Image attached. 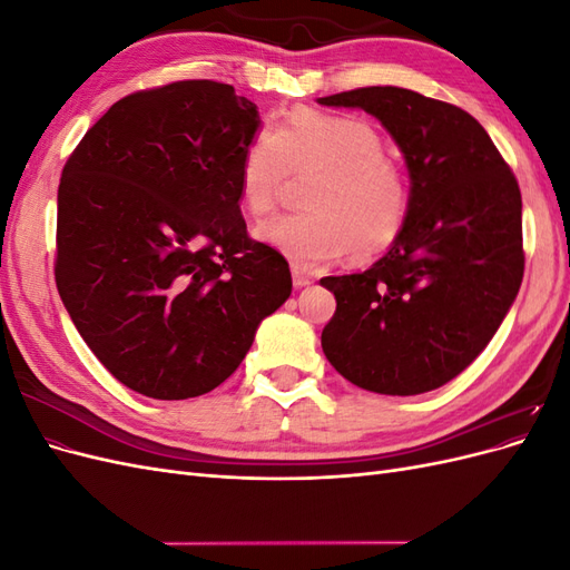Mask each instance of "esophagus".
Returning <instances> with one entry per match:
<instances>
[{"mask_svg": "<svg viewBox=\"0 0 570 570\" xmlns=\"http://www.w3.org/2000/svg\"><path fill=\"white\" fill-rule=\"evenodd\" d=\"M292 283H295V287H306V285L314 283V278H312V275L297 271V268H292Z\"/></svg>", "mask_w": 570, "mask_h": 570, "instance_id": "obj_1", "label": "esophagus"}]
</instances>
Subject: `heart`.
<instances>
[{
  "mask_svg": "<svg viewBox=\"0 0 570 570\" xmlns=\"http://www.w3.org/2000/svg\"><path fill=\"white\" fill-rule=\"evenodd\" d=\"M289 176L314 178L302 214L275 216L256 228L264 245L312 271L347 254L373 262L400 243L411 218V178L387 154L371 120L316 109H295L275 130H262L239 164V206L268 216Z\"/></svg>",
  "mask_w": 570,
  "mask_h": 570,
  "instance_id": "obj_1",
  "label": "heart"
}]
</instances>
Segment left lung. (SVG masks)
Masks as SVG:
<instances>
[{
  "label": "left lung",
  "instance_id": "obj_1",
  "mask_svg": "<svg viewBox=\"0 0 570 570\" xmlns=\"http://www.w3.org/2000/svg\"><path fill=\"white\" fill-rule=\"evenodd\" d=\"M318 101L381 120L404 151L413 197L409 226L381 262L321 281L337 302L321 347L358 387L430 392L488 347L519 295V180L485 128L450 101L392 85Z\"/></svg>",
  "mask_w": 570,
  "mask_h": 570
}]
</instances>
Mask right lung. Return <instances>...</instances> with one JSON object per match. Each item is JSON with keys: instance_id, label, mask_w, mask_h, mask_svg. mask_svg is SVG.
I'll use <instances>...</instances> for the list:
<instances>
[{"instance_id": "1", "label": "right lung", "mask_w": 570, "mask_h": 570, "mask_svg": "<svg viewBox=\"0 0 570 570\" xmlns=\"http://www.w3.org/2000/svg\"><path fill=\"white\" fill-rule=\"evenodd\" d=\"M256 128L233 85L176 80L118 99L63 166L61 302L116 381L151 400L218 387L292 292L285 256L239 212Z\"/></svg>"}]
</instances>
